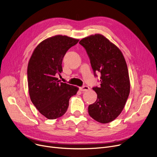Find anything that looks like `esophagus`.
<instances>
[{
	"mask_svg": "<svg viewBox=\"0 0 157 157\" xmlns=\"http://www.w3.org/2000/svg\"><path fill=\"white\" fill-rule=\"evenodd\" d=\"M90 89V88L88 86H83L79 88V90L81 92H84V91H87Z\"/></svg>",
	"mask_w": 157,
	"mask_h": 157,
	"instance_id": "1",
	"label": "esophagus"
}]
</instances>
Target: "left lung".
I'll return each mask as SVG.
<instances>
[{
  "instance_id": "1",
  "label": "left lung",
  "mask_w": 157,
  "mask_h": 157,
  "mask_svg": "<svg viewBox=\"0 0 157 157\" xmlns=\"http://www.w3.org/2000/svg\"><path fill=\"white\" fill-rule=\"evenodd\" d=\"M86 49L94 76L99 72L101 86L93 90L97 101L88 106V114L101 123L116 119L121 113L130 93L127 65L121 52L101 34L90 36L79 43Z\"/></svg>"
}]
</instances>
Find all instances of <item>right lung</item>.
<instances>
[{"instance_id":"right-lung-1","label":"right lung","mask_w":157,"mask_h":157,"mask_svg":"<svg viewBox=\"0 0 157 157\" xmlns=\"http://www.w3.org/2000/svg\"><path fill=\"white\" fill-rule=\"evenodd\" d=\"M79 40L58 35L42 41L34 49L29 62L27 77L32 102L46 118H60L67 111L70 98L78 88L62 83L56 76L62 72L66 52Z\"/></svg>"}]
</instances>
